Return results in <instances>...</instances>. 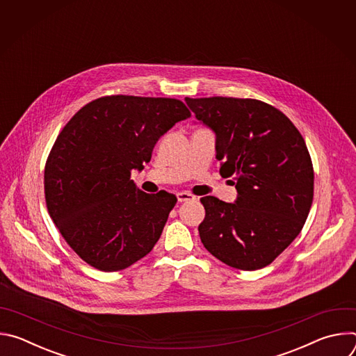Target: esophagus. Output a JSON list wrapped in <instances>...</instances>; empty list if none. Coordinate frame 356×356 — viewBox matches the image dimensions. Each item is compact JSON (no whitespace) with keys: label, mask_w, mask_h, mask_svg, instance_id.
Segmentation results:
<instances>
[{"label":"esophagus","mask_w":356,"mask_h":356,"mask_svg":"<svg viewBox=\"0 0 356 356\" xmlns=\"http://www.w3.org/2000/svg\"><path fill=\"white\" fill-rule=\"evenodd\" d=\"M191 200H195V195L187 193V191H180L177 193V201L179 202H184V201H191Z\"/></svg>","instance_id":"34e87169"}]
</instances>
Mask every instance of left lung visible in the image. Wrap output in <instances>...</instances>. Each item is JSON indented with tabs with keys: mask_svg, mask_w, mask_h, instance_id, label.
Returning a JSON list of instances; mask_svg holds the SVG:
<instances>
[{
	"mask_svg": "<svg viewBox=\"0 0 356 356\" xmlns=\"http://www.w3.org/2000/svg\"><path fill=\"white\" fill-rule=\"evenodd\" d=\"M197 121L216 134L220 173L236 200L201 198L200 239L241 270L272 264L300 234L312 209L314 170L301 134L277 108L252 98H188Z\"/></svg>",
	"mask_w": 356,
	"mask_h": 356,
	"instance_id": "8db88e82",
	"label": "left lung"
}]
</instances>
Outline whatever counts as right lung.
<instances>
[{"instance_id":"1","label":"right lung","mask_w":356,"mask_h":356,"mask_svg":"<svg viewBox=\"0 0 356 356\" xmlns=\"http://www.w3.org/2000/svg\"><path fill=\"white\" fill-rule=\"evenodd\" d=\"M190 111L179 99L111 95L91 101L59 134L44 166L50 218L77 255L122 270L154 249L177 198L136 188L131 172Z\"/></svg>"}]
</instances>
